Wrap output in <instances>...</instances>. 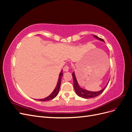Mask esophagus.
I'll return each instance as SVG.
<instances>
[{"label":"esophagus","instance_id":"1","mask_svg":"<svg viewBox=\"0 0 132 132\" xmlns=\"http://www.w3.org/2000/svg\"><path fill=\"white\" fill-rule=\"evenodd\" d=\"M69 69V67L68 65H65L63 68V70L64 71H68Z\"/></svg>","mask_w":132,"mask_h":132}]
</instances>
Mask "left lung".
<instances>
[{"instance_id": "obj_1", "label": "left lung", "mask_w": 132, "mask_h": 132, "mask_svg": "<svg viewBox=\"0 0 132 132\" xmlns=\"http://www.w3.org/2000/svg\"><path fill=\"white\" fill-rule=\"evenodd\" d=\"M93 36H94V37L95 38L98 39V40H100L101 41H103V42H105L104 40H103V39L98 37V36H96V35H93ZM72 76H73V81H74V90L76 92V94H77V95H78L79 96L81 97L82 98H93V97H95L97 96L100 95L101 94H102L103 93V91H104V90L105 89V88L106 87V86L108 84V83H109V82H108V83L107 84V85H106V86L103 89L101 90L100 91H95V92L94 91H90L86 90H85V89L81 88V87L79 85L78 82L77 81V78H76V77L75 75L74 72L73 73Z\"/></svg>"}]
</instances>
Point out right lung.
Masks as SVG:
<instances>
[{
  "mask_svg": "<svg viewBox=\"0 0 132 132\" xmlns=\"http://www.w3.org/2000/svg\"><path fill=\"white\" fill-rule=\"evenodd\" d=\"M62 76H63V73H62V70L61 71V73H59V78H58V82H57V86H55L54 90H53V91L52 92V94L50 96H48L45 98H43V99H36V100L41 101H47L51 100H52L54 97H56L57 95H58V94L59 93L60 86H61V79H62Z\"/></svg>",
  "mask_w": 132,
  "mask_h": 132,
  "instance_id": "1",
  "label": "right lung"
}]
</instances>
